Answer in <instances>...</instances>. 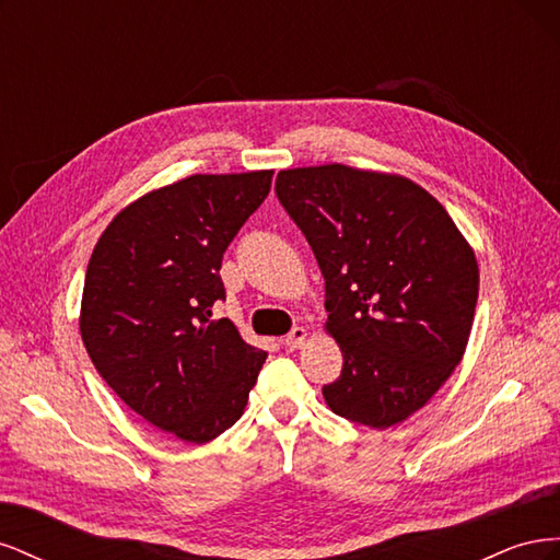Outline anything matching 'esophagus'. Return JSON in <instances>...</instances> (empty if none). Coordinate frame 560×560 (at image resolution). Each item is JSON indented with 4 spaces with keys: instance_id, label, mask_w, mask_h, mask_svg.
Segmentation results:
<instances>
[{
    "instance_id": "34e87169",
    "label": "esophagus",
    "mask_w": 560,
    "mask_h": 560,
    "mask_svg": "<svg viewBox=\"0 0 560 560\" xmlns=\"http://www.w3.org/2000/svg\"><path fill=\"white\" fill-rule=\"evenodd\" d=\"M303 341H306V329H303V327H294L290 334L284 336V346L290 350H296Z\"/></svg>"
}]
</instances>
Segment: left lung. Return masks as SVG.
<instances>
[{
	"mask_svg": "<svg viewBox=\"0 0 560 560\" xmlns=\"http://www.w3.org/2000/svg\"><path fill=\"white\" fill-rule=\"evenodd\" d=\"M276 194L315 252L343 352L322 395L360 425H397L463 360L479 296L471 247L442 202L404 177L296 167L278 175Z\"/></svg>",
	"mask_w": 560,
	"mask_h": 560,
	"instance_id": "left-lung-1",
	"label": "left lung"
}]
</instances>
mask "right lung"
I'll return each instance as SVG.
<instances>
[{"label": "right lung", "instance_id": "add662e5", "mask_svg": "<svg viewBox=\"0 0 560 560\" xmlns=\"http://www.w3.org/2000/svg\"><path fill=\"white\" fill-rule=\"evenodd\" d=\"M273 173L194 175L135 200L91 254L81 338L97 374L135 413L206 444L243 416L266 352L229 317L219 268L270 191Z\"/></svg>", "mask_w": 560, "mask_h": 560}]
</instances>
